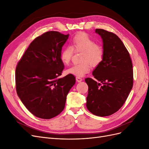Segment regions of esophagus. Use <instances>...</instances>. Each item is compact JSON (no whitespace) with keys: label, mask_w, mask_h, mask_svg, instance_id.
Instances as JSON below:
<instances>
[{"label":"esophagus","mask_w":149,"mask_h":149,"mask_svg":"<svg viewBox=\"0 0 149 149\" xmlns=\"http://www.w3.org/2000/svg\"><path fill=\"white\" fill-rule=\"evenodd\" d=\"M76 81H77V82H78V83L82 81H83V79L81 77H78V76H76Z\"/></svg>","instance_id":"1"}]
</instances>
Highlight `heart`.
Masks as SVG:
<instances>
[{"label": "heart", "mask_w": 149, "mask_h": 149, "mask_svg": "<svg viewBox=\"0 0 149 149\" xmlns=\"http://www.w3.org/2000/svg\"><path fill=\"white\" fill-rule=\"evenodd\" d=\"M82 52L80 61L78 64L73 65L66 70V73L78 77L88 73L94 67L100 65L104 58V52L102 46L96 43L89 36L85 33L76 34L71 40V46L62 49L60 59L63 63L68 65L70 62L74 51Z\"/></svg>", "instance_id": "heart-1"}]
</instances>
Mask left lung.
Segmentation results:
<instances>
[{
  "label": "left lung",
  "instance_id": "1",
  "mask_svg": "<svg viewBox=\"0 0 149 149\" xmlns=\"http://www.w3.org/2000/svg\"><path fill=\"white\" fill-rule=\"evenodd\" d=\"M102 40L104 52L101 63L93 71L95 78H88L86 107L92 114L108 116L123 106L133 86L132 63L130 55L116 34L96 29Z\"/></svg>",
  "mask_w": 149,
  "mask_h": 149
}]
</instances>
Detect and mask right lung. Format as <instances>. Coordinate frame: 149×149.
Segmentation results:
<instances>
[{"instance_id": "1", "label": "right lung", "mask_w": 149, "mask_h": 149, "mask_svg": "<svg viewBox=\"0 0 149 149\" xmlns=\"http://www.w3.org/2000/svg\"><path fill=\"white\" fill-rule=\"evenodd\" d=\"M69 37L49 31L36 38L19 61L15 70L18 96L31 114L52 119L64 109L66 96L75 84L73 74L59 78L64 69L60 59Z\"/></svg>"}]
</instances>
